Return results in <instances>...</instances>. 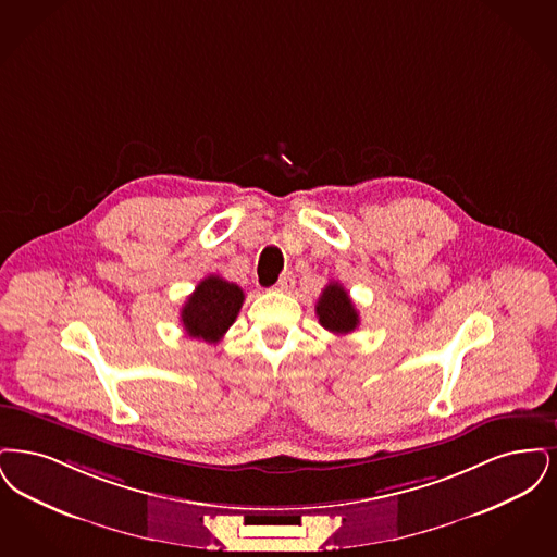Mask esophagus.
Instances as JSON below:
<instances>
[{"label": "esophagus", "mask_w": 557, "mask_h": 557, "mask_svg": "<svg viewBox=\"0 0 557 557\" xmlns=\"http://www.w3.org/2000/svg\"><path fill=\"white\" fill-rule=\"evenodd\" d=\"M293 285H295V276L290 274V272H285L281 278H278V283L274 285V289L281 290V293H289L293 289Z\"/></svg>", "instance_id": "1"}]
</instances>
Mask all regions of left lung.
<instances>
[{
    "label": "left lung",
    "mask_w": 557,
    "mask_h": 557,
    "mask_svg": "<svg viewBox=\"0 0 557 557\" xmlns=\"http://www.w3.org/2000/svg\"><path fill=\"white\" fill-rule=\"evenodd\" d=\"M315 315H318V322L335 335L354 333L360 324V314H358L349 293L343 289L341 283H335V281L329 283L322 289V295L318 297Z\"/></svg>",
    "instance_id": "obj_1"
}]
</instances>
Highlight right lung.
Listing matches in <instances>:
<instances>
[{
  "label": "right lung",
  "mask_w": 557,
  "mask_h": 557,
  "mask_svg": "<svg viewBox=\"0 0 557 557\" xmlns=\"http://www.w3.org/2000/svg\"><path fill=\"white\" fill-rule=\"evenodd\" d=\"M243 299L245 295L239 285L210 274L187 297L181 310V322L189 337L218 343L235 322Z\"/></svg>",
  "instance_id": "add662e5"
}]
</instances>
